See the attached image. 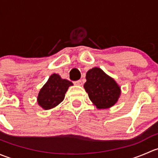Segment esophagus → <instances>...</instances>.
<instances>
[{
	"label": "esophagus",
	"mask_w": 158,
	"mask_h": 158,
	"mask_svg": "<svg viewBox=\"0 0 158 158\" xmlns=\"http://www.w3.org/2000/svg\"><path fill=\"white\" fill-rule=\"evenodd\" d=\"M74 84L76 85H79V86H80V85H82V81L81 80L76 81V82H74Z\"/></svg>",
	"instance_id": "1"
}]
</instances>
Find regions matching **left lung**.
<instances>
[{
  "label": "left lung",
  "instance_id": "8db88e82",
  "mask_svg": "<svg viewBox=\"0 0 158 158\" xmlns=\"http://www.w3.org/2000/svg\"><path fill=\"white\" fill-rule=\"evenodd\" d=\"M84 89L89 99L98 109L112 107L121 95V87L102 69L94 67L86 73Z\"/></svg>",
  "mask_w": 158,
  "mask_h": 158
}]
</instances>
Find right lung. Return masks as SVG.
Masks as SVG:
<instances>
[{"label":"right lung","instance_id":"obj_1","mask_svg":"<svg viewBox=\"0 0 158 158\" xmlns=\"http://www.w3.org/2000/svg\"><path fill=\"white\" fill-rule=\"evenodd\" d=\"M73 85L72 82L62 79L60 75L53 73L40 90L37 96L38 105L45 110L56 107L63 101L65 94Z\"/></svg>","mask_w":158,"mask_h":158}]
</instances>
